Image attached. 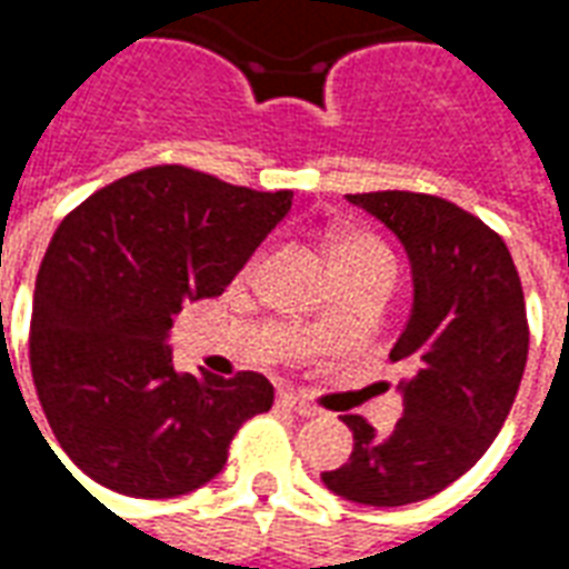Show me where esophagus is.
<instances>
[{"instance_id": "obj_1", "label": "esophagus", "mask_w": 569, "mask_h": 569, "mask_svg": "<svg viewBox=\"0 0 569 569\" xmlns=\"http://www.w3.org/2000/svg\"><path fill=\"white\" fill-rule=\"evenodd\" d=\"M280 406L289 408V411H296V415H301V418H313V415H320V408L310 406L308 399H301V396L296 393H280Z\"/></svg>"}]
</instances>
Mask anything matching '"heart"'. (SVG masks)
Returning <instances> with one entry per match:
<instances>
[{
    "label": "heart",
    "instance_id": "heart-1",
    "mask_svg": "<svg viewBox=\"0 0 569 569\" xmlns=\"http://www.w3.org/2000/svg\"><path fill=\"white\" fill-rule=\"evenodd\" d=\"M259 256H252L249 271L259 264ZM335 273H393V252L381 237L371 231H347L335 240L332 247Z\"/></svg>",
    "mask_w": 569,
    "mask_h": 569
}]
</instances>
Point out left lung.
Segmentation results:
<instances>
[{"label": "left lung", "instance_id": "obj_1", "mask_svg": "<svg viewBox=\"0 0 569 569\" xmlns=\"http://www.w3.org/2000/svg\"><path fill=\"white\" fill-rule=\"evenodd\" d=\"M347 200L378 216L411 259L415 308L390 362L415 375L390 436L345 415L353 453L322 481L362 506H408L469 472L497 439L525 375V292L502 237L451 200L420 191Z\"/></svg>", "mask_w": 569, "mask_h": 569}]
</instances>
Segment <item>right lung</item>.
Instances as JSON below:
<instances>
[{
    "mask_svg": "<svg viewBox=\"0 0 569 569\" xmlns=\"http://www.w3.org/2000/svg\"><path fill=\"white\" fill-rule=\"evenodd\" d=\"M289 210L292 191L161 163L60 222L36 277L30 369L84 476L167 500L222 472L234 432L273 406V387L259 371L179 375L167 332L186 301L222 296Z\"/></svg>",
    "mask_w": 569,
    "mask_h": 569,
    "instance_id": "1",
    "label": "right lung"
}]
</instances>
